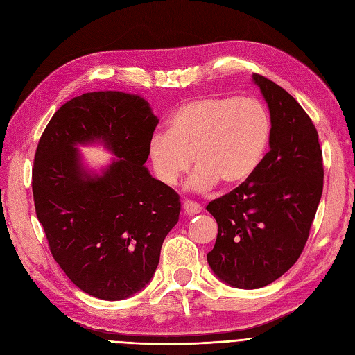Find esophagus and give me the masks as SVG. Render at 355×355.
Here are the masks:
<instances>
[{
    "mask_svg": "<svg viewBox=\"0 0 355 355\" xmlns=\"http://www.w3.org/2000/svg\"><path fill=\"white\" fill-rule=\"evenodd\" d=\"M182 207H184L185 214H188V216H196V214H199V212L202 211L200 205L196 203V202H191V200H185Z\"/></svg>",
    "mask_w": 355,
    "mask_h": 355,
    "instance_id": "esophagus-1",
    "label": "esophagus"
}]
</instances>
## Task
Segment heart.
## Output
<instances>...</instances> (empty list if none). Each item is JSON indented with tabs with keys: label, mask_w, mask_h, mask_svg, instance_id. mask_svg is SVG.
<instances>
[{
	"label": "heart",
	"mask_w": 355,
	"mask_h": 355,
	"mask_svg": "<svg viewBox=\"0 0 355 355\" xmlns=\"http://www.w3.org/2000/svg\"><path fill=\"white\" fill-rule=\"evenodd\" d=\"M272 121L266 106L252 97L212 96L191 100L171 115L167 133L148 143L156 179L173 187L198 168L188 188L208 191L217 184L237 188L255 175L269 148Z\"/></svg>",
	"instance_id": "b5f03b06"
}]
</instances>
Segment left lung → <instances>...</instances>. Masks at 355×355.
Returning a JSON list of instances; mask_svg holds the SVG:
<instances>
[{"instance_id":"obj_1","label":"left lung","mask_w":355,"mask_h":355,"mask_svg":"<svg viewBox=\"0 0 355 355\" xmlns=\"http://www.w3.org/2000/svg\"><path fill=\"white\" fill-rule=\"evenodd\" d=\"M252 80L269 106L270 150L246 184L208 203L218 225L207 255L227 286H269L293 266L309 239L324 190L318 130L301 105L259 74Z\"/></svg>"}]
</instances>
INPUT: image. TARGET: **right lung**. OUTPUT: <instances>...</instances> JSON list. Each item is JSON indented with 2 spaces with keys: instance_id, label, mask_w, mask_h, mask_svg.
I'll list each match as a JSON object with an SVG mask.
<instances>
[{
  "instance_id": "add662e5",
  "label": "right lung",
  "mask_w": 355,
  "mask_h": 355,
  "mask_svg": "<svg viewBox=\"0 0 355 355\" xmlns=\"http://www.w3.org/2000/svg\"><path fill=\"white\" fill-rule=\"evenodd\" d=\"M157 123L135 94L86 92L67 101L39 139L37 220L60 269L94 297L121 301L143 290L179 220V194L144 165ZM88 144L116 157L100 172L86 169L76 147Z\"/></svg>"
}]
</instances>
